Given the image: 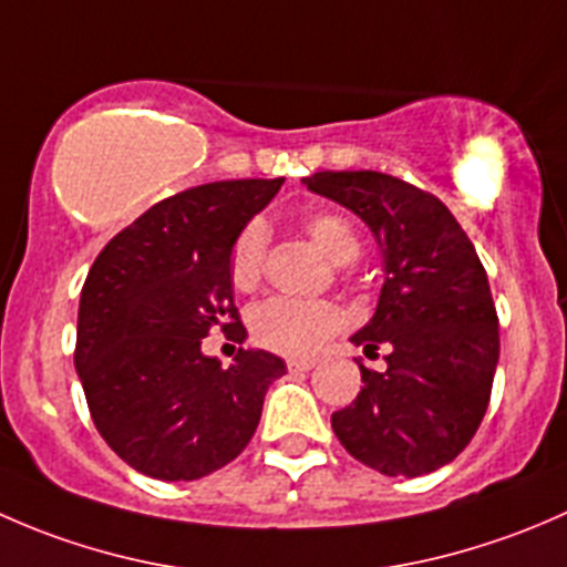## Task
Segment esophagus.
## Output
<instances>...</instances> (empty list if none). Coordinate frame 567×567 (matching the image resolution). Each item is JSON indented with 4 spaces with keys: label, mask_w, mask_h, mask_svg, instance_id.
Masks as SVG:
<instances>
[{
    "label": "esophagus",
    "mask_w": 567,
    "mask_h": 567,
    "mask_svg": "<svg viewBox=\"0 0 567 567\" xmlns=\"http://www.w3.org/2000/svg\"><path fill=\"white\" fill-rule=\"evenodd\" d=\"M316 368V359H307V357H290L288 359V370L290 373H305V370Z\"/></svg>",
    "instance_id": "1"
}]
</instances>
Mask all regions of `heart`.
<instances>
[{"instance_id": "b5f03b06", "label": "heart", "mask_w": 567, "mask_h": 567, "mask_svg": "<svg viewBox=\"0 0 567 567\" xmlns=\"http://www.w3.org/2000/svg\"><path fill=\"white\" fill-rule=\"evenodd\" d=\"M305 230L334 262H351L359 257L357 230L337 214H312L305 219ZM268 233L260 221H249L236 236L227 257V274L236 290H255L266 262ZM342 310L331 301L316 299H268L257 305L249 316V329L257 346L268 351L305 357L318 351L342 326Z\"/></svg>"}]
</instances>
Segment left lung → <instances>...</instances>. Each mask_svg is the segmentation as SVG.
<instances>
[{
    "label": "left lung",
    "mask_w": 567,
    "mask_h": 567,
    "mask_svg": "<svg viewBox=\"0 0 567 567\" xmlns=\"http://www.w3.org/2000/svg\"><path fill=\"white\" fill-rule=\"evenodd\" d=\"M307 188L346 205L384 257L379 307L351 342L386 368L331 414L342 447L390 477H420L458 458L483 422L499 362V318L477 251L447 205L400 177L316 173Z\"/></svg>",
    "instance_id": "left-lung-1"
}]
</instances>
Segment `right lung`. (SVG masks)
Listing matches in <instances>:
<instances>
[{"instance_id": "obj_1", "label": "right lung", "mask_w": 567, "mask_h": 567, "mask_svg": "<svg viewBox=\"0 0 567 567\" xmlns=\"http://www.w3.org/2000/svg\"><path fill=\"white\" fill-rule=\"evenodd\" d=\"M279 186L282 177L186 188L120 230L90 268L73 362L104 442L147 477L199 480L238 458L285 373L260 348H238L230 368L203 353L216 326L247 337L227 257Z\"/></svg>"}]
</instances>
